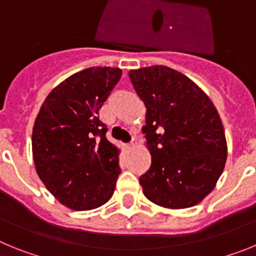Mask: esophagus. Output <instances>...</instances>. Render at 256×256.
<instances>
[{
  "label": "esophagus",
  "mask_w": 256,
  "mask_h": 256,
  "mask_svg": "<svg viewBox=\"0 0 256 256\" xmlns=\"http://www.w3.org/2000/svg\"><path fill=\"white\" fill-rule=\"evenodd\" d=\"M133 146H134V140H132V141H130V144H126V148H133Z\"/></svg>",
  "instance_id": "34e87169"
}]
</instances>
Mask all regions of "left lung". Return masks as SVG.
Returning a JSON list of instances; mask_svg holds the SVG:
<instances>
[{"instance_id": "8db88e82", "label": "left lung", "mask_w": 256, "mask_h": 256, "mask_svg": "<svg viewBox=\"0 0 256 256\" xmlns=\"http://www.w3.org/2000/svg\"><path fill=\"white\" fill-rule=\"evenodd\" d=\"M128 74L146 106L142 130L151 165L140 177L144 196L169 209L198 204L214 188L227 159L216 106L191 79L164 65Z\"/></svg>"}]
</instances>
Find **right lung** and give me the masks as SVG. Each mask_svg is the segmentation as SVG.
Here are the masks:
<instances>
[{
	"label": "right lung",
	"instance_id": "obj_1",
	"mask_svg": "<svg viewBox=\"0 0 256 256\" xmlns=\"http://www.w3.org/2000/svg\"><path fill=\"white\" fill-rule=\"evenodd\" d=\"M119 68H88L60 83L36 119L32 148L40 180L61 204L91 210L112 198L119 151L98 112L119 82Z\"/></svg>",
	"mask_w": 256,
	"mask_h": 256
}]
</instances>
